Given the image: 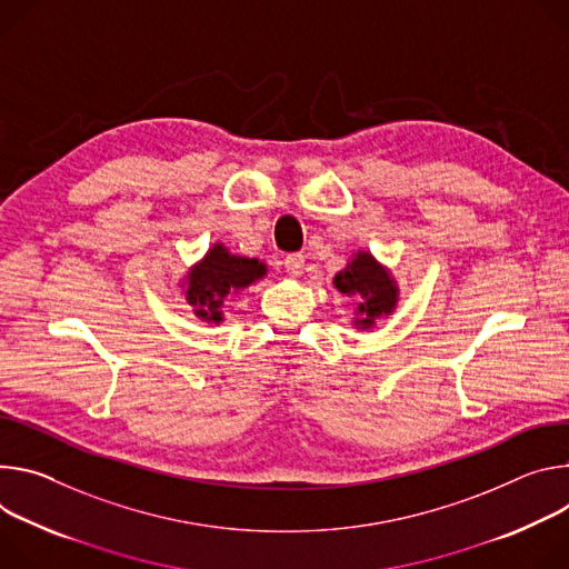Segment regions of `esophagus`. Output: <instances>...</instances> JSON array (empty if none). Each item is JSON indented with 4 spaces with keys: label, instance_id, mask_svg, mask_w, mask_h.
Returning a JSON list of instances; mask_svg holds the SVG:
<instances>
[{
    "label": "esophagus",
    "instance_id": "34e87169",
    "mask_svg": "<svg viewBox=\"0 0 569 569\" xmlns=\"http://www.w3.org/2000/svg\"><path fill=\"white\" fill-rule=\"evenodd\" d=\"M302 267H305V258L298 256V252H293V256H287L284 260V269L291 278H300L302 276Z\"/></svg>",
    "mask_w": 569,
    "mask_h": 569
}]
</instances>
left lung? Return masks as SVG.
Instances as JSON below:
<instances>
[{
	"label": "left lung",
	"mask_w": 569,
	"mask_h": 569,
	"mask_svg": "<svg viewBox=\"0 0 569 569\" xmlns=\"http://www.w3.org/2000/svg\"><path fill=\"white\" fill-rule=\"evenodd\" d=\"M332 284L343 296L357 300L352 319L357 330H370L380 319L391 317L400 300L396 278L368 250L352 252L350 262L335 276Z\"/></svg>",
	"instance_id": "left-lung-1"
}]
</instances>
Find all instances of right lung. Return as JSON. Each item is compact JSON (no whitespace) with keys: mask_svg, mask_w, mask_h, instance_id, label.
Returning a JSON list of instances; mask_svg holds the SVG:
<instances>
[{"mask_svg":"<svg viewBox=\"0 0 569 569\" xmlns=\"http://www.w3.org/2000/svg\"><path fill=\"white\" fill-rule=\"evenodd\" d=\"M267 276V264L256 258L230 252L221 241L212 243L203 260L197 262L182 278V296L206 323L223 321L226 302Z\"/></svg>","mask_w":569,"mask_h":569,"instance_id":"right-lung-1","label":"right lung"}]
</instances>
